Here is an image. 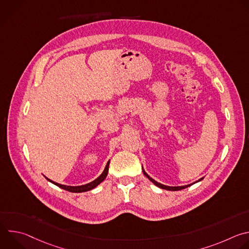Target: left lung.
<instances>
[{
  "mask_svg": "<svg viewBox=\"0 0 249 249\" xmlns=\"http://www.w3.org/2000/svg\"><path fill=\"white\" fill-rule=\"evenodd\" d=\"M143 172H144V174L148 177V178L155 184V185H157L158 187H160V188H161V189H165V190H169V191H177V190H181V189H184V188H186V187H188V186H190V185H192V184H189V185H184V186H174V187H172V186H166V185H162V184H160V183H159V182H157V181H155L152 177H150L146 172H145V170L143 169ZM203 178H201V179H199L198 181H196V182H199V181H201ZM195 183V182H194ZM193 183V184H194Z\"/></svg>",
  "mask_w": 249,
  "mask_h": 249,
  "instance_id": "left-lung-1",
  "label": "left lung"
}]
</instances>
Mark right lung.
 Instances as JSON below:
<instances>
[{
  "label": "right lung",
  "instance_id": "add662e5",
  "mask_svg": "<svg viewBox=\"0 0 249 249\" xmlns=\"http://www.w3.org/2000/svg\"><path fill=\"white\" fill-rule=\"evenodd\" d=\"M108 166H109V161H108L107 163H106V166H105L103 172L97 177V178H96L95 180H93V181H91V182H89V183H88V184L81 185V186H67V185H63V184L56 183V182L50 180L49 178H47V177H46V178H47V180L50 181L51 183L57 185L58 187L64 189V190H67V191H69V192H74V193H81V192L89 191V190L93 189L94 187H96L99 183H101V182L105 179V177L107 176V173H108Z\"/></svg>",
  "mask_w": 249,
  "mask_h": 249
}]
</instances>
